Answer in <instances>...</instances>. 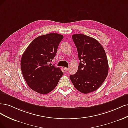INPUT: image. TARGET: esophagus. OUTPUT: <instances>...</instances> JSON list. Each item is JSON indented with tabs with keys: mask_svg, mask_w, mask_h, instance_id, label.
<instances>
[{
	"mask_svg": "<svg viewBox=\"0 0 128 128\" xmlns=\"http://www.w3.org/2000/svg\"><path fill=\"white\" fill-rule=\"evenodd\" d=\"M64 70L65 72H67L69 70V68H64Z\"/></svg>",
	"mask_w": 128,
	"mask_h": 128,
	"instance_id": "34e87169",
	"label": "esophagus"
}]
</instances>
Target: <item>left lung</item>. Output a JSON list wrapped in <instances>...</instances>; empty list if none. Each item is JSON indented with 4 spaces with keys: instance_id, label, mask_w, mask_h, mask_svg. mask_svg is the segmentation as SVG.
<instances>
[{
    "instance_id": "8db88e82",
    "label": "left lung",
    "mask_w": 128,
    "mask_h": 128,
    "mask_svg": "<svg viewBox=\"0 0 128 128\" xmlns=\"http://www.w3.org/2000/svg\"><path fill=\"white\" fill-rule=\"evenodd\" d=\"M72 39L80 60L75 74L70 76L74 87L82 93L95 91L108 76V63L106 52L97 40L83 34H75Z\"/></svg>"
}]
</instances>
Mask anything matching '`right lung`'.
Wrapping results in <instances>:
<instances>
[{
	"instance_id": "right-lung-1",
	"label": "right lung",
	"mask_w": 128,
	"mask_h": 128,
	"mask_svg": "<svg viewBox=\"0 0 128 128\" xmlns=\"http://www.w3.org/2000/svg\"><path fill=\"white\" fill-rule=\"evenodd\" d=\"M63 36L51 33L36 37L23 54L20 66L29 87L36 92L47 94L54 89L63 72L50 63L54 58Z\"/></svg>"
}]
</instances>
